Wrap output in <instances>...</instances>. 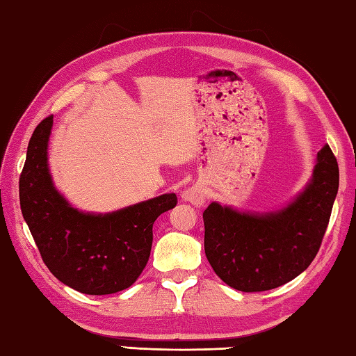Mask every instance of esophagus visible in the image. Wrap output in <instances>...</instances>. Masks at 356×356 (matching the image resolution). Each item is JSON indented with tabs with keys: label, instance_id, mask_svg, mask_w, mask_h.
I'll list each match as a JSON object with an SVG mask.
<instances>
[{
	"label": "esophagus",
	"instance_id": "34e87169",
	"mask_svg": "<svg viewBox=\"0 0 356 356\" xmlns=\"http://www.w3.org/2000/svg\"><path fill=\"white\" fill-rule=\"evenodd\" d=\"M181 198L186 203H191L192 207L202 208L207 203V192L202 186H192V188L183 191Z\"/></svg>",
	"mask_w": 356,
	"mask_h": 356
}]
</instances>
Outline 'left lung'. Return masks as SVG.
<instances>
[{"mask_svg": "<svg viewBox=\"0 0 356 356\" xmlns=\"http://www.w3.org/2000/svg\"><path fill=\"white\" fill-rule=\"evenodd\" d=\"M338 188V162L325 145L308 183L284 207L258 213L213 202L203 213L211 267L223 283L242 292L289 283L319 252Z\"/></svg>", "mask_w": 356, "mask_h": 356, "instance_id": "obj_1", "label": "left lung"}]
</instances>
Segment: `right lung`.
I'll return each instance as SVG.
<instances>
[{
	"label": "right lung",
	"mask_w": 356,
	"mask_h": 356,
	"mask_svg": "<svg viewBox=\"0 0 356 356\" xmlns=\"http://www.w3.org/2000/svg\"><path fill=\"white\" fill-rule=\"evenodd\" d=\"M53 117L37 124L20 177L24 222L53 275L78 292L106 296L129 288L148 263L153 223L177 204L164 194L111 213L74 208L56 188L48 164Z\"/></svg>",
	"instance_id": "right-lung-1"
}]
</instances>
